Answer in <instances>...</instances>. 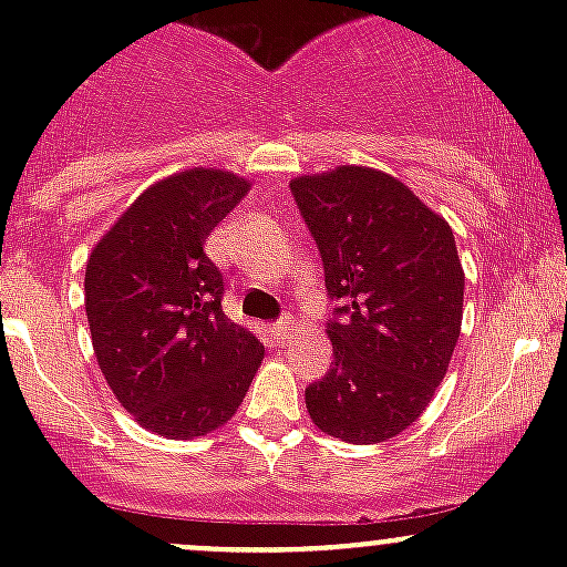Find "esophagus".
<instances>
[{"mask_svg":"<svg viewBox=\"0 0 567 567\" xmlns=\"http://www.w3.org/2000/svg\"><path fill=\"white\" fill-rule=\"evenodd\" d=\"M293 329H296V320L290 316H285L282 320H277V323H274V334H277L279 342H290Z\"/></svg>","mask_w":567,"mask_h":567,"instance_id":"34e87169","label":"esophagus"}]
</instances>
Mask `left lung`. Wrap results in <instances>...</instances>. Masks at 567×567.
Listing matches in <instances>:
<instances>
[{
  "label": "left lung",
  "instance_id": "obj_1",
  "mask_svg": "<svg viewBox=\"0 0 567 567\" xmlns=\"http://www.w3.org/2000/svg\"><path fill=\"white\" fill-rule=\"evenodd\" d=\"M290 192L340 305L326 323L334 359L307 386V411L342 442H386L420 420L458 342L453 227L398 177L370 167L293 177Z\"/></svg>",
  "mask_w": 567,
  "mask_h": 567
}]
</instances>
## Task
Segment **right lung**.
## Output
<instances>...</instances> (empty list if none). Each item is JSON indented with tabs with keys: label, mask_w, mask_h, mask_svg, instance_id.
<instances>
[{
	"label": "right lung",
	"mask_w": 567,
	"mask_h": 567,
	"mask_svg": "<svg viewBox=\"0 0 567 567\" xmlns=\"http://www.w3.org/2000/svg\"><path fill=\"white\" fill-rule=\"evenodd\" d=\"M247 192L225 169L164 177L87 257L84 310L99 368L120 405L158 436L225 425L262 362V342L221 310V271L203 249Z\"/></svg>",
	"instance_id": "right-lung-1"
}]
</instances>
